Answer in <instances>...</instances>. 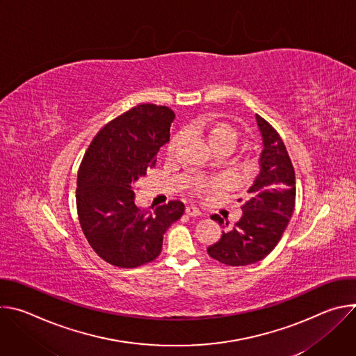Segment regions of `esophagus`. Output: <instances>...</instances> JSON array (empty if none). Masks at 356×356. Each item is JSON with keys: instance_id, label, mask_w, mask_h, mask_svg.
<instances>
[{"instance_id": "1", "label": "esophagus", "mask_w": 356, "mask_h": 356, "mask_svg": "<svg viewBox=\"0 0 356 356\" xmlns=\"http://www.w3.org/2000/svg\"><path fill=\"white\" fill-rule=\"evenodd\" d=\"M186 213H187V216H190V217H198V216H201V211H200L195 206H187V207H186Z\"/></svg>"}]
</instances>
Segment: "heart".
<instances>
[{
	"instance_id": "b5f03b06",
	"label": "heart",
	"mask_w": 356,
	"mask_h": 356,
	"mask_svg": "<svg viewBox=\"0 0 356 356\" xmlns=\"http://www.w3.org/2000/svg\"><path fill=\"white\" fill-rule=\"evenodd\" d=\"M194 127L197 129L201 131H206L209 135V139L211 142L213 146H217L220 143L224 142H231L235 143L236 138H238V132L235 129V127H232L231 124L227 122H220V121H214L213 118H200L194 122ZM181 138V134H177L172 138V140L168 145V154L172 155L175 154V150L177 147V143ZM221 186L218 179H206V177H197L191 181L190 184V190L200 195V197H204L206 194H209L210 191L218 188Z\"/></svg>"
}]
</instances>
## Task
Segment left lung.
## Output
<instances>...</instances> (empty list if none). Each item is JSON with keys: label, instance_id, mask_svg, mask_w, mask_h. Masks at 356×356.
<instances>
[{"label": "left lung", "instance_id": "obj_1", "mask_svg": "<svg viewBox=\"0 0 356 356\" xmlns=\"http://www.w3.org/2000/svg\"><path fill=\"white\" fill-rule=\"evenodd\" d=\"M257 121L264 138L261 173L248 190L241 220L207 249L213 259L228 266L257 264L268 257L279 243L296 204V175L287 149L265 118L257 114ZM211 218L224 225L218 214Z\"/></svg>", "mask_w": 356, "mask_h": 356}]
</instances>
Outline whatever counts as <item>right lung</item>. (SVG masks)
<instances>
[{"instance_id":"obj_1","label":"right lung","mask_w":356,"mask_h":356,"mask_svg":"<svg viewBox=\"0 0 356 356\" xmlns=\"http://www.w3.org/2000/svg\"><path fill=\"white\" fill-rule=\"evenodd\" d=\"M175 113L139 104L110 121L88 145L77 172L76 206L86 239L110 265L131 269L155 261L163 235L184 213L172 200L154 213L134 202L135 181L156 163L170 139Z\"/></svg>"}]
</instances>
